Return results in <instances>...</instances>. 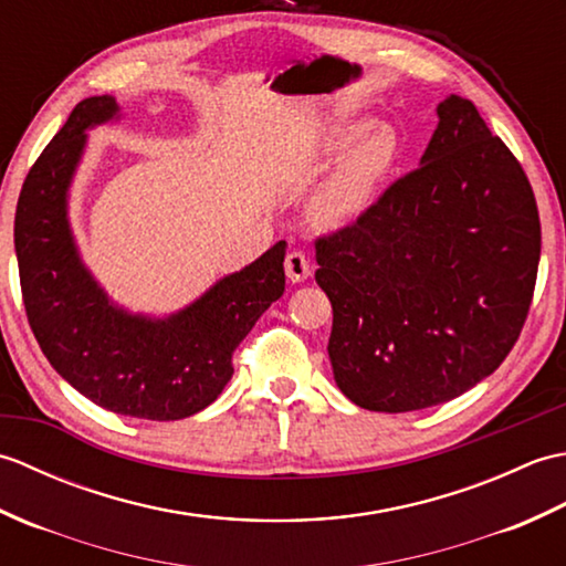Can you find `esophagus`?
I'll return each instance as SVG.
<instances>
[{
  "label": "esophagus",
  "instance_id": "esophagus-1",
  "mask_svg": "<svg viewBox=\"0 0 566 566\" xmlns=\"http://www.w3.org/2000/svg\"><path fill=\"white\" fill-rule=\"evenodd\" d=\"M284 272L292 282H306L311 276V264H308L304 252H298V250L290 252L284 260Z\"/></svg>",
  "mask_w": 566,
  "mask_h": 566
}]
</instances>
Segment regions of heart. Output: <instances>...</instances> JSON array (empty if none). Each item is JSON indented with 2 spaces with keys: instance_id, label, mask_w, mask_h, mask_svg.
I'll return each mask as SVG.
<instances>
[{
  "instance_id": "obj_1",
  "label": "heart",
  "mask_w": 566,
  "mask_h": 566,
  "mask_svg": "<svg viewBox=\"0 0 566 566\" xmlns=\"http://www.w3.org/2000/svg\"><path fill=\"white\" fill-rule=\"evenodd\" d=\"M369 122L343 124L323 140L321 160L333 163L343 155L338 167L311 201V216L323 228H345L367 213L387 182L399 153V140L387 126L369 130Z\"/></svg>"
}]
</instances>
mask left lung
<instances>
[{"instance_id":"8db88e82","label":"left lung","mask_w":566,"mask_h":566,"mask_svg":"<svg viewBox=\"0 0 566 566\" xmlns=\"http://www.w3.org/2000/svg\"><path fill=\"white\" fill-rule=\"evenodd\" d=\"M316 262L347 399L381 413L444 403L518 340L539 262L533 187L476 106L450 94L418 170L318 238Z\"/></svg>"}]
</instances>
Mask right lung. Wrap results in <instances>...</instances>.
<instances>
[{
  "label": "right lung",
  "mask_w": 566,
  "mask_h": 566,
  "mask_svg": "<svg viewBox=\"0 0 566 566\" xmlns=\"http://www.w3.org/2000/svg\"><path fill=\"white\" fill-rule=\"evenodd\" d=\"M118 118L109 94L82 99L29 170L14 219L23 306L48 363L70 387L106 411L179 420L219 399L233 377V350L284 294L286 243L170 316L114 304L80 258L67 197L87 130Z\"/></svg>",
  "instance_id": "obj_1"
}]
</instances>
